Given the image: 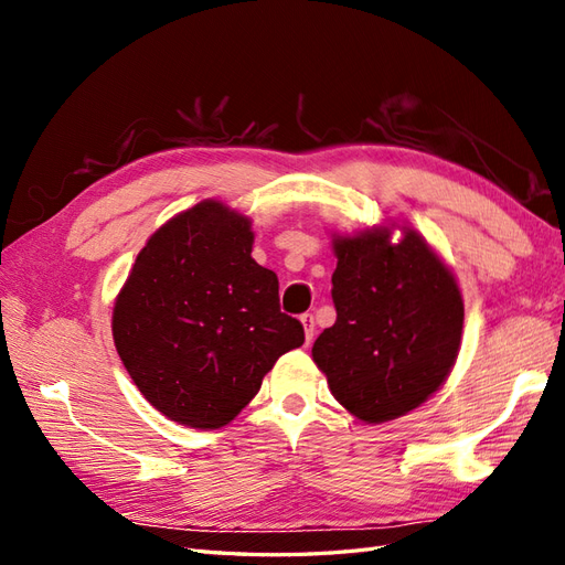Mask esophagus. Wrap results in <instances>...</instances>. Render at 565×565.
I'll return each mask as SVG.
<instances>
[{"mask_svg": "<svg viewBox=\"0 0 565 565\" xmlns=\"http://www.w3.org/2000/svg\"><path fill=\"white\" fill-rule=\"evenodd\" d=\"M301 324H303V332H306V344H311L313 341V334H316V320L311 313H303L301 318Z\"/></svg>", "mask_w": 565, "mask_h": 565, "instance_id": "34e87169", "label": "esophagus"}]
</instances>
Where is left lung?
<instances>
[{"label":"left lung","mask_w":565,"mask_h":565,"mask_svg":"<svg viewBox=\"0 0 565 565\" xmlns=\"http://www.w3.org/2000/svg\"><path fill=\"white\" fill-rule=\"evenodd\" d=\"M337 320L313 344L332 396L367 424L396 419L448 380L465 303L450 268L424 237L403 228L334 235Z\"/></svg>","instance_id":"left-lung-1"}]
</instances>
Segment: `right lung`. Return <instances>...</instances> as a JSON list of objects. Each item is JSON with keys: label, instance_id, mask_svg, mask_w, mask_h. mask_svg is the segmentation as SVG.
Masks as SVG:
<instances>
[{"label": "right lung", "instance_id": "obj_1", "mask_svg": "<svg viewBox=\"0 0 565 565\" xmlns=\"http://www.w3.org/2000/svg\"><path fill=\"white\" fill-rule=\"evenodd\" d=\"M252 243L247 216L204 200L150 235L115 299L113 339L129 377L191 429L235 419L278 358L303 344Z\"/></svg>", "mask_w": 565, "mask_h": 565}]
</instances>
